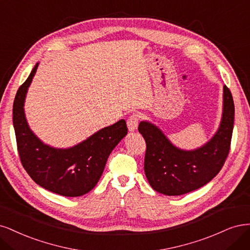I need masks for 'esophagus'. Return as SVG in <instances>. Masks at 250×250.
Returning <instances> with one entry per match:
<instances>
[{
	"mask_svg": "<svg viewBox=\"0 0 250 250\" xmlns=\"http://www.w3.org/2000/svg\"><path fill=\"white\" fill-rule=\"evenodd\" d=\"M139 120H140V115L137 113H133L130 117H128L126 122L128 131L134 132L135 130H137V127H138V125H139Z\"/></svg>",
	"mask_w": 250,
	"mask_h": 250,
	"instance_id": "1",
	"label": "esophagus"
}]
</instances>
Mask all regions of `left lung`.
Masks as SVG:
<instances>
[{"instance_id":"left-lung-1","label":"left lung","mask_w":250,"mask_h":250,"mask_svg":"<svg viewBox=\"0 0 250 250\" xmlns=\"http://www.w3.org/2000/svg\"><path fill=\"white\" fill-rule=\"evenodd\" d=\"M235 104L223 87V114L218 132L205 146L192 151L173 146L159 128L141 122L139 133L146 143L144 171L151 188L165 195H182L205 186L218 174L230 149Z\"/></svg>"}]
</instances>
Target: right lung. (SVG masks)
<instances>
[{
    "mask_svg": "<svg viewBox=\"0 0 250 250\" xmlns=\"http://www.w3.org/2000/svg\"><path fill=\"white\" fill-rule=\"evenodd\" d=\"M38 64L32 69L13 102V126L22 167L40 187L62 196H81L98 184L111 151L127 134L125 119L102 128L68 149L45 146L31 132L23 113V102Z\"/></svg>",
    "mask_w": 250,
    "mask_h": 250,
    "instance_id": "1",
    "label": "right lung"
}]
</instances>
